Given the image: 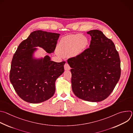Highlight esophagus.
<instances>
[{"mask_svg":"<svg viewBox=\"0 0 133 133\" xmlns=\"http://www.w3.org/2000/svg\"><path fill=\"white\" fill-rule=\"evenodd\" d=\"M64 68L65 70H68L70 69V67L67 63H66L64 65Z\"/></svg>","mask_w":133,"mask_h":133,"instance_id":"1","label":"esophagus"}]
</instances>
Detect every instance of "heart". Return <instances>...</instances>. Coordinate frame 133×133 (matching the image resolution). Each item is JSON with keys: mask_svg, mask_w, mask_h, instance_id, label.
<instances>
[{"mask_svg": "<svg viewBox=\"0 0 133 133\" xmlns=\"http://www.w3.org/2000/svg\"><path fill=\"white\" fill-rule=\"evenodd\" d=\"M88 41L87 38L82 35H69L61 39L57 50L62 56L70 54L76 56L81 54L87 47Z\"/></svg>", "mask_w": 133, "mask_h": 133, "instance_id": "b5f03b06", "label": "heart"}]
</instances>
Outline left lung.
<instances>
[{"label": "left lung", "mask_w": 133, "mask_h": 133, "mask_svg": "<svg viewBox=\"0 0 133 133\" xmlns=\"http://www.w3.org/2000/svg\"><path fill=\"white\" fill-rule=\"evenodd\" d=\"M87 33L91 39L89 48L67 63L74 94L86 101L98 102L109 96L120 78V58L114 44L101 31Z\"/></svg>", "instance_id": "8db88e82"}]
</instances>
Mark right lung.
I'll use <instances>...</instances> for the list:
<instances>
[{"label":"right lung","mask_w":133,"mask_h":133,"mask_svg":"<svg viewBox=\"0 0 133 133\" xmlns=\"http://www.w3.org/2000/svg\"><path fill=\"white\" fill-rule=\"evenodd\" d=\"M60 34L42 30L32 32L18 46L11 64L9 78L14 89L22 99L36 104L50 98L55 91V82L64 71L65 62L56 63L46 55L33 57L36 47L47 53L53 52Z\"/></svg>","instance_id":"obj_1"}]
</instances>
